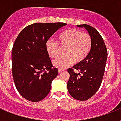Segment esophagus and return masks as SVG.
I'll return each mask as SVG.
<instances>
[{
  "mask_svg": "<svg viewBox=\"0 0 121 121\" xmlns=\"http://www.w3.org/2000/svg\"><path fill=\"white\" fill-rule=\"evenodd\" d=\"M58 71H59V73H62V71H64V69H58Z\"/></svg>",
  "mask_w": 121,
  "mask_h": 121,
  "instance_id": "34e87169",
  "label": "esophagus"
}]
</instances>
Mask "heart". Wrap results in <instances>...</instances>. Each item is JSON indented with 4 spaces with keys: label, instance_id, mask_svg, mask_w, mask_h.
<instances>
[{
    "label": "heart",
    "instance_id": "1",
    "mask_svg": "<svg viewBox=\"0 0 121 121\" xmlns=\"http://www.w3.org/2000/svg\"><path fill=\"white\" fill-rule=\"evenodd\" d=\"M57 42L48 40L45 48L51 59H56L61 53V48H66V56L58 58L53 62L56 67L65 68L76 62L85 60L90 53L92 48V38L88 33H83L76 29H68L60 33L57 37Z\"/></svg>",
    "mask_w": 121,
    "mask_h": 121
}]
</instances>
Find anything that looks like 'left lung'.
I'll list each match as a JSON object with an SVG mask.
<instances>
[{
	"label": "left lung",
	"mask_w": 121,
	"mask_h": 121,
	"mask_svg": "<svg viewBox=\"0 0 121 121\" xmlns=\"http://www.w3.org/2000/svg\"><path fill=\"white\" fill-rule=\"evenodd\" d=\"M85 28L92 38V48L86 59L73 68L67 69L70 77L67 86L71 96L78 100H86L98 91L104 74L107 50L104 41L96 29L88 25H77ZM79 73H76L74 70Z\"/></svg>",
	"instance_id": "8db88e82"
}]
</instances>
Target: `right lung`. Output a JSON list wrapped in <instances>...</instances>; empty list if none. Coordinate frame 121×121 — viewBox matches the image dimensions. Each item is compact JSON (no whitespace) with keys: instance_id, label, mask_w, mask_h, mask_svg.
Returning a JSON list of instances; mask_svg holds the SVG:
<instances>
[{"instance_id":"1","label":"right lung","mask_w":121,"mask_h":121,"mask_svg":"<svg viewBox=\"0 0 121 121\" xmlns=\"http://www.w3.org/2000/svg\"><path fill=\"white\" fill-rule=\"evenodd\" d=\"M64 22H37L23 29L12 49V72L16 89L28 100L37 102L50 92L58 74L46 50L48 40Z\"/></svg>"}]
</instances>
